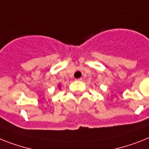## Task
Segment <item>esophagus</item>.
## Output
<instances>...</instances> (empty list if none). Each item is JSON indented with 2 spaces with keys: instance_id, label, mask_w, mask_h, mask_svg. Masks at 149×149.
Here are the masks:
<instances>
[{
  "instance_id": "obj_1",
  "label": "esophagus",
  "mask_w": 149,
  "mask_h": 149,
  "mask_svg": "<svg viewBox=\"0 0 149 149\" xmlns=\"http://www.w3.org/2000/svg\"><path fill=\"white\" fill-rule=\"evenodd\" d=\"M76 80H77V81H81L82 78L81 77H80V78H77V79H76Z\"/></svg>"
}]
</instances>
